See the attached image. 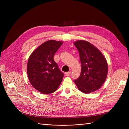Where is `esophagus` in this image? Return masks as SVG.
<instances>
[{
  "label": "esophagus",
  "instance_id": "esophagus-1",
  "mask_svg": "<svg viewBox=\"0 0 129 129\" xmlns=\"http://www.w3.org/2000/svg\"><path fill=\"white\" fill-rule=\"evenodd\" d=\"M71 72H66V73H65V75L66 76H70L71 75Z\"/></svg>",
  "mask_w": 129,
  "mask_h": 129
}]
</instances>
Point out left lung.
<instances>
[{
	"mask_svg": "<svg viewBox=\"0 0 129 129\" xmlns=\"http://www.w3.org/2000/svg\"><path fill=\"white\" fill-rule=\"evenodd\" d=\"M79 52L81 63L80 77L74 80L80 91L84 93L100 89L107 79L108 66L106 58L95 46L87 41L74 42Z\"/></svg>",
	"mask_w": 129,
	"mask_h": 129,
	"instance_id": "left-lung-1",
	"label": "left lung"
}]
</instances>
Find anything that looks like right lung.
<instances>
[{"label":"right lung","mask_w":129,"mask_h":129,"mask_svg":"<svg viewBox=\"0 0 129 129\" xmlns=\"http://www.w3.org/2000/svg\"><path fill=\"white\" fill-rule=\"evenodd\" d=\"M63 42L48 40L35 49L27 66L28 79L32 86L44 94L55 91L62 82L63 73L54 60V55Z\"/></svg>","instance_id":"1"}]
</instances>
